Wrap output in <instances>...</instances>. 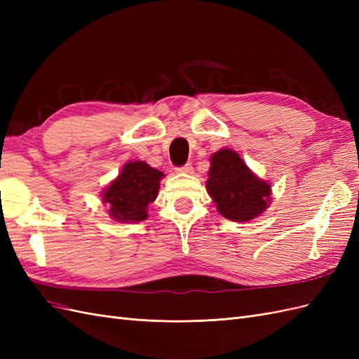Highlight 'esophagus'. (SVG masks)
Listing matches in <instances>:
<instances>
[{"instance_id":"1","label":"esophagus","mask_w":359,"mask_h":359,"mask_svg":"<svg viewBox=\"0 0 359 359\" xmlns=\"http://www.w3.org/2000/svg\"><path fill=\"white\" fill-rule=\"evenodd\" d=\"M175 170L180 172V173H191V172H193V166L190 165V163H186V165L177 168Z\"/></svg>"}]
</instances>
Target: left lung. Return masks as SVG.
<instances>
[{
    "label": "left lung",
    "mask_w": 359,
    "mask_h": 359,
    "mask_svg": "<svg viewBox=\"0 0 359 359\" xmlns=\"http://www.w3.org/2000/svg\"><path fill=\"white\" fill-rule=\"evenodd\" d=\"M210 161L206 190L224 219L250 222L268 208L271 186L248 169L240 154L223 148Z\"/></svg>",
    "instance_id": "1"
}]
</instances>
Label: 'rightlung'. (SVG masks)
I'll list each match as a JSON object with an SVG mask.
<instances>
[{"label":"right lung","instance_id":"add662e5","mask_svg":"<svg viewBox=\"0 0 359 359\" xmlns=\"http://www.w3.org/2000/svg\"><path fill=\"white\" fill-rule=\"evenodd\" d=\"M165 173L145 161H128L121 173L103 190V203L111 219L121 223L142 222L148 217V205L158 194Z\"/></svg>","mask_w":359,"mask_h":359}]
</instances>
